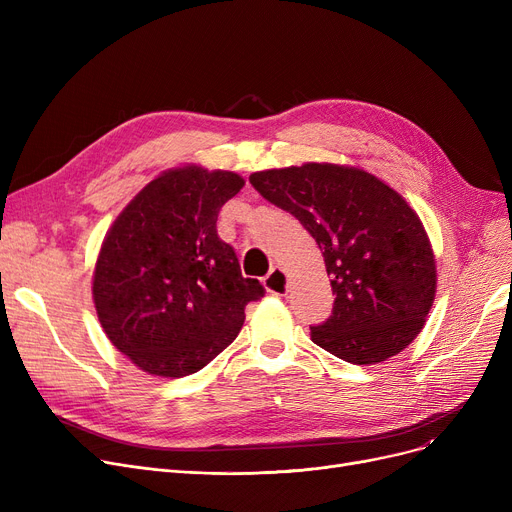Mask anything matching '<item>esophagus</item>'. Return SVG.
Instances as JSON below:
<instances>
[{
    "label": "esophagus",
    "mask_w": 512,
    "mask_h": 512,
    "mask_svg": "<svg viewBox=\"0 0 512 512\" xmlns=\"http://www.w3.org/2000/svg\"><path fill=\"white\" fill-rule=\"evenodd\" d=\"M263 284H265L267 292H272V294H286L288 292V276H286L282 267H272L270 274L265 276Z\"/></svg>",
    "instance_id": "1"
}]
</instances>
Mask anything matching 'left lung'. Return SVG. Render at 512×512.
Instances as JSON below:
<instances>
[{
  "label": "left lung",
  "mask_w": 512,
  "mask_h": 512,
  "mask_svg": "<svg viewBox=\"0 0 512 512\" xmlns=\"http://www.w3.org/2000/svg\"><path fill=\"white\" fill-rule=\"evenodd\" d=\"M315 238L336 294L311 340L353 365L382 363L417 338L436 297V257L417 211L361 168L309 164L249 176Z\"/></svg>",
  "instance_id": "8db88e82"
}]
</instances>
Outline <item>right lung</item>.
<instances>
[{
    "mask_svg": "<svg viewBox=\"0 0 512 512\" xmlns=\"http://www.w3.org/2000/svg\"><path fill=\"white\" fill-rule=\"evenodd\" d=\"M245 180L188 164L161 172L107 230L93 303L110 342L139 369L184 378L238 336L265 288L240 272L218 213Z\"/></svg>",
    "mask_w": 512,
    "mask_h": 512,
    "instance_id": "obj_1",
    "label": "right lung"
}]
</instances>
